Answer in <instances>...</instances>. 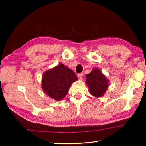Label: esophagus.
Returning <instances> with one entry per match:
<instances>
[{"label": "esophagus", "instance_id": "1", "mask_svg": "<svg viewBox=\"0 0 146 146\" xmlns=\"http://www.w3.org/2000/svg\"><path fill=\"white\" fill-rule=\"evenodd\" d=\"M78 78H80V79H82V78H83V73H80V74H78Z\"/></svg>", "mask_w": 146, "mask_h": 146}]
</instances>
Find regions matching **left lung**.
Masks as SVG:
<instances>
[{
  "mask_svg": "<svg viewBox=\"0 0 146 146\" xmlns=\"http://www.w3.org/2000/svg\"><path fill=\"white\" fill-rule=\"evenodd\" d=\"M86 83L91 94L94 97H101L108 87V80L98 69H93L86 75Z\"/></svg>",
  "mask_w": 146,
  "mask_h": 146,
  "instance_id": "left-lung-1",
  "label": "left lung"
}]
</instances>
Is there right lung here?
<instances>
[{
    "label": "right lung",
    "mask_w": 146,
    "mask_h": 146,
    "mask_svg": "<svg viewBox=\"0 0 146 146\" xmlns=\"http://www.w3.org/2000/svg\"><path fill=\"white\" fill-rule=\"evenodd\" d=\"M77 80V77L73 70L60 64L44 74L42 87L51 98L60 100L67 94L71 84Z\"/></svg>",
    "instance_id": "obj_1"
}]
</instances>
